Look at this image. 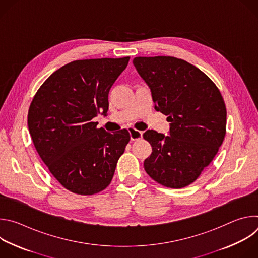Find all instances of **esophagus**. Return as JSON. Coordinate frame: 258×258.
<instances>
[{
	"label": "esophagus",
	"mask_w": 258,
	"mask_h": 258,
	"mask_svg": "<svg viewBox=\"0 0 258 258\" xmlns=\"http://www.w3.org/2000/svg\"><path fill=\"white\" fill-rule=\"evenodd\" d=\"M128 132H130V136H131L132 141H138V140L142 139V137H143V133L136 130V128H128Z\"/></svg>",
	"instance_id": "34e87169"
}]
</instances>
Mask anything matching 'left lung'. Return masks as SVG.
<instances>
[{
  "label": "left lung",
  "mask_w": 258,
  "mask_h": 258,
  "mask_svg": "<svg viewBox=\"0 0 258 258\" xmlns=\"http://www.w3.org/2000/svg\"><path fill=\"white\" fill-rule=\"evenodd\" d=\"M133 63L151 90L155 109L170 122L169 136L153 130L143 135L152 146L145 170L164 187H187L210 164L224 142V98L204 72L182 59L136 57Z\"/></svg>",
  "instance_id": "8db88e82"
}]
</instances>
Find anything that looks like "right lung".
Returning <instances> with one entry per match:
<instances>
[{
	"label": "right lung",
	"instance_id": "obj_1",
	"mask_svg": "<svg viewBox=\"0 0 258 258\" xmlns=\"http://www.w3.org/2000/svg\"><path fill=\"white\" fill-rule=\"evenodd\" d=\"M128 61H72L52 73L30 103L27 123L35 149L72 193L94 195L106 189L131 140L126 130L110 134L92 121L107 113L109 91Z\"/></svg>",
	"mask_w": 258,
	"mask_h": 258
}]
</instances>
